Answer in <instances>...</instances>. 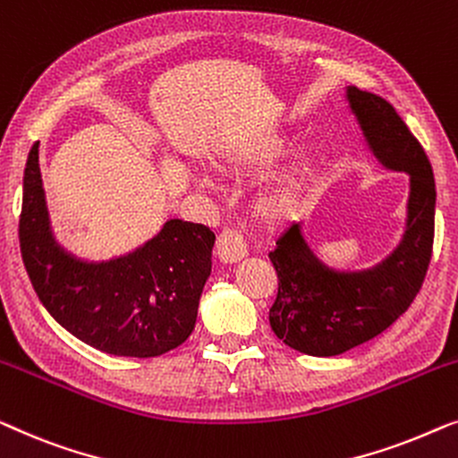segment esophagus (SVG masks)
I'll return each instance as SVG.
<instances>
[{
  "label": "esophagus",
  "instance_id": "esophagus-1",
  "mask_svg": "<svg viewBox=\"0 0 458 458\" xmlns=\"http://www.w3.org/2000/svg\"><path fill=\"white\" fill-rule=\"evenodd\" d=\"M216 255L222 263H236L247 255V242L236 230L224 228L216 241Z\"/></svg>",
  "mask_w": 458,
  "mask_h": 458
}]
</instances>
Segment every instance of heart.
I'll return each instance as SVG.
<instances>
[{"label": "heart", "instance_id": "heart-1", "mask_svg": "<svg viewBox=\"0 0 458 458\" xmlns=\"http://www.w3.org/2000/svg\"><path fill=\"white\" fill-rule=\"evenodd\" d=\"M291 134H263L259 139L234 147L217 157V170L236 180L257 178L280 162L293 149ZM315 178V156L311 151L301 153L294 162L257 197L255 214L267 226H282L301 214ZM197 184L211 186L205 172H195Z\"/></svg>", "mask_w": 458, "mask_h": 458}]
</instances>
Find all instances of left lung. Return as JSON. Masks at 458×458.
<instances>
[{
	"instance_id": "1",
	"label": "left lung",
	"mask_w": 458,
	"mask_h": 458,
	"mask_svg": "<svg viewBox=\"0 0 458 458\" xmlns=\"http://www.w3.org/2000/svg\"><path fill=\"white\" fill-rule=\"evenodd\" d=\"M346 99L377 162L409 174L407 226L384 261L359 272L327 267L301 224L278 238L269 253L278 274L269 326L282 343L313 357L343 355L394 324L420 293L434 247L436 182L420 140L379 95L346 87Z\"/></svg>"
}]
</instances>
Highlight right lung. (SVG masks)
Listing matches in <instances>:
<instances>
[{"instance_id": "add662e5", "label": "right lung", "mask_w": 458, "mask_h": 458, "mask_svg": "<svg viewBox=\"0 0 458 458\" xmlns=\"http://www.w3.org/2000/svg\"><path fill=\"white\" fill-rule=\"evenodd\" d=\"M18 236L38 301L93 349L115 357H159L195 330L216 242L203 224L167 220L132 253L107 261L79 259L51 230L35 143L24 167Z\"/></svg>"}]
</instances>
